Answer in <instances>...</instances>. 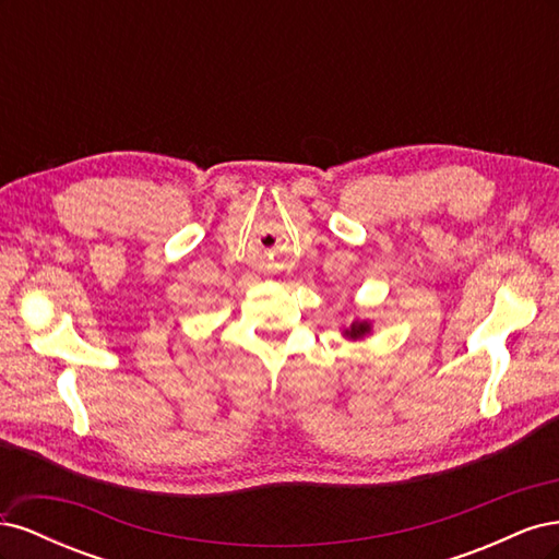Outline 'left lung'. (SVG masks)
Instances as JSON below:
<instances>
[{
  "mask_svg": "<svg viewBox=\"0 0 559 559\" xmlns=\"http://www.w3.org/2000/svg\"><path fill=\"white\" fill-rule=\"evenodd\" d=\"M368 329H370V326L366 324V321H354L352 329L345 331V335H349L352 341H357V337H364V335L368 333Z\"/></svg>",
  "mask_w": 559,
  "mask_h": 559,
  "instance_id": "left-lung-1",
  "label": "left lung"
}]
</instances>
